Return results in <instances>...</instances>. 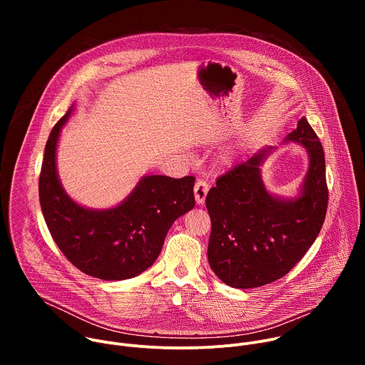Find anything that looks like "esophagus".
<instances>
[{
	"mask_svg": "<svg viewBox=\"0 0 365 365\" xmlns=\"http://www.w3.org/2000/svg\"><path fill=\"white\" fill-rule=\"evenodd\" d=\"M207 190H210V185H207L205 180L202 179H197L196 183H195V199H196V203L197 205H203L205 203V199H206V195H207Z\"/></svg>",
	"mask_w": 365,
	"mask_h": 365,
	"instance_id": "34e87169",
	"label": "esophagus"
}]
</instances>
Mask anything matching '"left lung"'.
I'll return each instance as SVG.
<instances>
[{"label":"left lung","mask_w":365,"mask_h":365,"mask_svg":"<svg viewBox=\"0 0 365 365\" xmlns=\"http://www.w3.org/2000/svg\"><path fill=\"white\" fill-rule=\"evenodd\" d=\"M284 143H299L309 155L299 196L286 199L266 189L259 166L273 147L220 176L206 195L212 224L207 262L231 287H259L286 276L324 225L328 186L322 144L304 117Z\"/></svg>","instance_id":"8db88e82"}]
</instances>
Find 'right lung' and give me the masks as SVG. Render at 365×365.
<instances>
[{
  "instance_id": "1",
  "label": "right lung",
  "mask_w": 365,
  "mask_h": 365,
  "mask_svg": "<svg viewBox=\"0 0 365 365\" xmlns=\"http://www.w3.org/2000/svg\"><path fill=\"white\" fill-rule=\"evenodd\" d=\"M72 111L46 143L38 179L44 221L65 257L85 274L111 282L135 277L159 257L172 224L195 206V178L144 176L115 207L81 206L65 192L56 170L58 140Z\"/></svg>"
}]
</instances>
